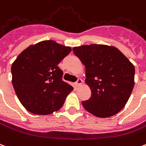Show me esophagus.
Masks as SVG:
<instances>
[{"label":"esophagus","mask_w":146,"mask_h":146,"mask_svg":"<svg viewBox=\"0 0 146 146\" xmlns=\"http://www.w3.org/2000/svg\"><path fill=\"white\" fill-rule=\"evenodd\" d=\"M82 83H83V80H82L81 79H78L77 81L76 82V86H80L81 84H82Z\"/></svg>","instance_id":"obj_1"}]
</instances>
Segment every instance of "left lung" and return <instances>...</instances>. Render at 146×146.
<instances>
[{
  "instance_id": "left-lung-1",
  "label": "left lung",
  "mask_w": 146,
  "mask_h": 146,
  "mask_svg": "<svg viewBox=\"0 0 146 146\" xmlns=\"http://www.w3.org/2000/svg\"><path fill=\"white\" fill-rule=\"evenodd\" d=\"M73 53L86 67L85 83L91 97L82 102L86 111L106 118L124 108L134 87L135 67L115 46L90 44L75 46Z\"/></svg>"
}]
</instances>
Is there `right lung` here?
Returning a JSON list of instances; mask_svg holds the SVG:
<instances>
[{
  "label": "right lung",
  "mask_w": 146,
  "mask_h": 146,
  "mask_svg": "<svg viewBox=\"0 0 146 146\" xmlns=\"http://www.w3.org/2000/svg\"><path fill=\"white\" fill-rule=\"evenodd\" d=\"M71 50L54 40H43L29 46L12 63V84L29 112L49 115L63 106L73 88L63 81L57 65Z\"/></svg>",
  "instance_id": "obj_1"
}]
</instances>
